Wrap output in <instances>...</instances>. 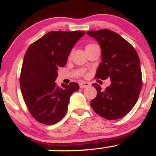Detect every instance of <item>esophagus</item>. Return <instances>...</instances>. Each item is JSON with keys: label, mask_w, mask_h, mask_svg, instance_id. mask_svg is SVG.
Listing matches in <instances>:
<instances>
[{"label": "esophagus", "mask_w": 156, "mask_h": 156, "mask_svg": "<svg viewBox=\"0 0 156 156\" xmlns=\"http://www.w3.org/2000/svg\"><path fill=\"white\" fill-rule=\"evenodd\" d=\"M90 86V84L87 82H80L79 83V87L81 89H84V88H87V87H89Z\"/></svg>", "instance_id": "34e87169"}]
</instances>
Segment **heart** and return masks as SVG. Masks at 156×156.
I'll return each mask as SVG.
<instances>
[{"label": "heart", "mask_w": 156, "mask_h": 156, "mask_svg": "<svg viewBox=\"0 0 156 156\" xmlns=\"http://www.w3.org/2000/svg\"><path fill=\"white\" fill-rule=\"evenodd\" d=\"M95 46H98L95 44H87V47H86V49H89V48H92L93 47H95Z\"/></svg>", "instance_id": "heart-1"}]
</instances>
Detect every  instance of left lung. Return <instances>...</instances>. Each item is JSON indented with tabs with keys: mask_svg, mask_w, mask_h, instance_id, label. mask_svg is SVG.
Instances as JSON below:
<instances>
[{
	"mask_svg": "<svg viewBox=\"0 0 156 156\" xmlns=\"http://www.w3.org/2000/svg\"><path fill=\"white\" fill-rule=\"evenodd\" d=\"M87 34L95 39L101 48L102 62L95 78H110L112 81L105 90L98 84H94L98 94L90 105L105 119H119L133 108L142 87L139 55L133 46L116 32L101 29Z\"/></svg>",
	"mask_w": 156,
	"mask_h": 156,
	"instance_id": "obj_1",
	"label": "left lung"
}]
</instances>
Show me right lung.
I'll return each mask as SVG.
<instances>
[{
  "label": "right lung",
  "instance_id": "right-lung-1",
  "mask_svg": "<svg viewBox=\"0 0 156 156\" xmlns=\"http://www.w3.org/2000/svg\"><path fill=\"white\" fill-rule=\"evenodd\" d=\"M85 31H51L32 43L23 58L20 84L23 98L36 120L44 125L59 122L67 112L71 94L79 85L55 82L57 70L67 64L68 55Z\"/></svg>",
  "mask_w": 156,
  "mask_h": 156
}]
</instances>
